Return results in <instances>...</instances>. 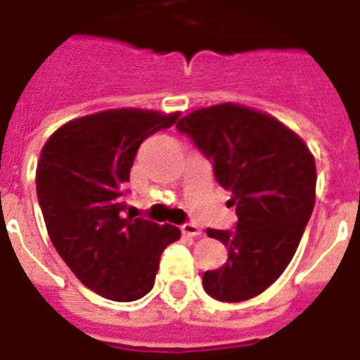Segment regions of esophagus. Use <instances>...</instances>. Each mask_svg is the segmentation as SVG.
<instances>
[{
	"label": "esophagus",
	"mask_w": 360,
	"mask_h": 360,
	"mask_svg": "<svg viewBox=\"0 0 360 360\" xmlns=\"http://www.w3.org/2000/svg\"><path fill=\"white\" fill-rule=\"evenodd\" d=\"M180 230H182V234L186 236H191V238H197V236L202 234V230L198 229L195 223H184L182 226H180Z\"/></svg>",
	"instance_id": "obj_1"
}]
</instances>
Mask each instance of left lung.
<instances>
[{"mask_svg": "<svg viewBox=\"0 0 360 360\" xmlns=\"http://www.w3.org/2000/svg\"><path fill=\"white\" fill-rule=\"evenodd\" d=\"M176 130L210 160L238 215L234 230H206L225 243L229 258L204 273V290L225 303L255 297L297 251L314 210V158L283 122L236 103L193 111L178 120Z\"/></svg>", "mask_w": 360, "mask_h": 360, "instance_id": "left-lung-1", "label": "left lung"}]
</instances>
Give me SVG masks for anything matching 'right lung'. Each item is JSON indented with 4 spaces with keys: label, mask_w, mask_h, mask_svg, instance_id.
Masks as SVG:
<instances>
[{
    "label": "right lung",
    "mask_w": 360,
    "mask_h": 360,
    "mask_svg": "<svg viewBox=\"0 0 360 360\" xmlns=\"http://www.w3.org/2000/svg\"><path fill=\"white\" fill-rule=\"evenodd\" d=\"M178 113L115 109L61 126L40 152L37 197L59 257L87 288L135 301L154 286L180 229L126 215V182L141 143Z\"/></svg>",
    "instance_id": "add662e5"
}]
</instances>
